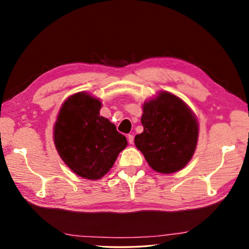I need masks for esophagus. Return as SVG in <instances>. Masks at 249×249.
<instances>
[{"instance_id": "34e87169", "label": "esophagus", "mask_w": 249, "mask_h": 249, "mask_svg": "<svg viewBox=\"0 0 249 249\" xmlns=\"http://www.w3.org/2000/svg\"><path fill=\"white\" fill-rule=\"evenodd\" d=\"M127 140H128L129 144H133L134 143V136L133 135H127Z\"/></svg>"}]
</instances>
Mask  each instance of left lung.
<instances>
[{"mask_svg": "<svg viewBox=\"0 0 249 249\" xmlns=\"http://www.w3.org/2000/svg\"><path fill=\"white\" fill-rule=\"evenodd\" d=\"M143 131L135 144L152 169L173 173L192 160L198 141V123L182 99L161 92L143 105Z\"/></svg>", "mask_w": 249, "mask_h": 249, "instance_id": "8db88e82", "label": "left lung"}]
</instances>
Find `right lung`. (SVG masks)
<instances>
[{
    "label": "right lung",
    "mask_w": 249,
    "mask_h": 249,
    "mask_svg": "<svg viewBox=\"0 0 249 249\" xmlns=\"http://www.w3.org/2000/svg\"><path fill=\"white\" fill-rule=\"evenodd\" d=\"M102 103L87 93H77L63 104L54 125L59 155L79 177L98 179L107 173L127 145L115 125L99 115Z\"/></svg>",
    "instance_id": "1"
}]
</instances>
